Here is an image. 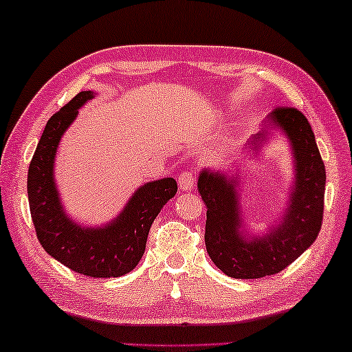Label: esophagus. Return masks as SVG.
<instances>
[{
  "label": "esophagus",
  "instance_id": "obj_1",
  "mask_svg": "<svg viewBox=\"0 0 352 352\" xmlns=\"http://www.w3.org/2000/svg\"><path fill=\"white\" fill-rule=\"evenodd\" d=\"M177 179H179V187L184 190V192H187V190L193 188L195 176H193L192 171H182Z\"/></svg>",
  "mask_w": 352,
  "mask_h": 352
}]
</instances>
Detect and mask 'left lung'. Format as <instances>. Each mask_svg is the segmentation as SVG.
<instances>
[{"mask_svg": "<svg viewBox=\"0 0 352 352\" xmlns=\"http://www.w3.org/2000/svg\"><path fill=\"white\" fill-rule=\"evenodd\" d=\"M275 128L292 146L295 177L287 208L266 235H244L236 175L208 168L199 173L198 192L207 206V254L232 278L254 280L281 272L311 248L322 229L326 171L305 114L291 107L276 108L245 146L258 153Z\"/></svg>", "mask_w": 352, "mask_h": 352, "instance_id": "left-lung-1", "label": "left lung"}]
</instances>
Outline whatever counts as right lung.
<instances>
[{
    "label": "right lung",
    "mask_w": 352,
    "mask_h": 352,
    "mask_svg": "<svg viewBox=\"0 0 352 352\" xmlns=\"http://www.w3.org/2000/svg\"><path fill=\"white\" fill-rule=\"evenodd\" d=\"M91 98H94L92 91L78 92L47 120L29 164L28 196L43 249L74 272L91 278H109L125 275L138 266L153 221L176 195L177 184L173 177L144 184L119 217L102 227H83L67 217L54 179L55 154L61 135Z\"/></svg>",
    "instance_id": "1"
}]
</instances>
